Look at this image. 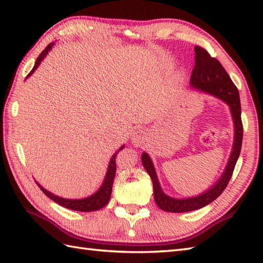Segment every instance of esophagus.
<instances>
[{"mask_svg": "<svg viewBox=\"0 0 263 263\" xmlns=\"http://www.w3.org/2000/svg\"><path fill=\"white\" fill-rule=\"evenodd\" d=\"M144 139V132L142 130H136L132 135V142L136 144V146H140L141 142H143Z\"/></svg>", "mask_w": 263, "mask_h": 263, "instance_id": "1", "label": "esophagus"}]
</instances>
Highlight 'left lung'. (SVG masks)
<instances>
[{"instance_id":"1","label":"left lung","mask_w":263,"mask_h":263,"mask_svg":"<svg viewBox=\"0 0 263 263\" xmlns=\"http://www.w3.org/2000/svg\"><path fill=\"white\" fill-rule=\"evenodd\" d=\"M195 64L192 70L190 83L195 89L214 95L230 106L234 120V143L231 157L228 159L225 172L214 186L202 194L187 199H174L166 195L161 190L155 167L149 156L142 154V165L146 168L149 176L152 177L154 184V197L157 205L161 210L167 212H187L202 208L216 200L226 189L228 182L233 175L238 156L241 154L243 140V124L241 119V102L236 86L228 76L226 70L222 68L219 61L211 58L210 54L201 46L194 47Z\"/></svg>"}]
</instances>
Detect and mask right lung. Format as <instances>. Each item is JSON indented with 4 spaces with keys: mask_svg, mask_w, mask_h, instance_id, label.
<instances>
[{
    "mask_svg": "<svg viewBox=\"0 0 263 263\" xmlns=\"http://www.w3.org/2000/svg\"><path fill=\"white\" fill-rule=\"evenodd\" d=\"M54 45V43H51L49 45L46 46V48L44 49V51L39 54V57L37 58L35 65H33L32 70L29 72V74L27 77H29L33 73V71H35L38 65L41 64V62L43 61V59L46 57L47 53L49 49L52 48V46ZM124 148V146H122L117 152L113 155V157H111L110 161H109V165H108V168H107V173H106V176H105V180L103 185L100 186V189L96 193H93L92 195L85 199H79V200H70V199H63V198H60L58 195H55L51 192H48L47 190L44 189L42 185H39L37 183V185L39 186V189L42 190V191L45 193V195L53 200L54 202H57L58 204L64 206V208H68L71 210H76V211H96L102 209L103 206H105L106 204L108 203L109 198H110V194H111V186H113V181H114V177H115V173H116V156L119 154L121 150Z\"/></svg>",
    "mask_w": 263,
    "mask_h": 263,
    "instance_id": "1",
    "label": "right lung"
}]
</instances>
